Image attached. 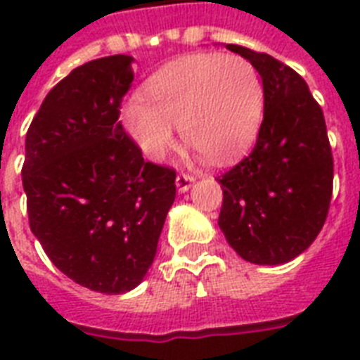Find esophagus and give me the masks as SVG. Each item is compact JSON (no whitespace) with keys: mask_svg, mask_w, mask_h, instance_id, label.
I'll return each instance as SVG.
<instances>
[{"mask_svg":"<svg viewBox=\"0 0 360 360\" xmlns=\"http://www.w3.org/2000/svg\"><path fill=\"white\" fill-rule=\"evenodd\" d=\"M196 181V177L191 174H179L175 177V185H177V191L186 192L192 186V183Z\"/></svg>","mask_w":360,"mask_h":360,"instance_id":"obj_1","label":"esophagus"}]
</instances>
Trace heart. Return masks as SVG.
Listing matches in <instances>:
<instances>
[{
	"label": "heart",
	"mask_w": 360,
	"mask_h": 360,
	"mask_svg": "<svg viewBox=\"0 0 360 360\" xmlns=\"http://www.w3.org/2000/svg\"><path fill=\"white\" fill-rule=\"evenodd\" d=\"M265 91L256 67L239 56L192 53L168 63L124 110V124L151 158L183 140L214 162L239 155L263 120Z\"/></svg>",
	"instance_id": "obj_1"
}]
</instances>
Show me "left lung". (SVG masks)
Masks as SVG:
<instances>
[{"mask_svg":"<svg viewBox=\"0 0 360 360\" xmlns=\"http://www.w3.org/2000/svg\"><path fill=\"white\" fill-rule=\"evenodd\" d=\"M262 76L265 106L256 146L219 175V226L243 259L278 265L312 245L329 214L335 162L323 110L301 75L273 56L226 44Z\"/></svg>","mask_w":360,"mask_h":360,"instance_id":"1","label":"left lung"}]
</instances>
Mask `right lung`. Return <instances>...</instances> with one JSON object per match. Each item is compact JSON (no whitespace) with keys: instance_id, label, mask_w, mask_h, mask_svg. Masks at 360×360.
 <instances>
[{"instance_id":"add662e5","label":"right lung","mask_w":360,"mask_h":360,"mask_svg":"<svg viewBox=\"0 0 360 360\" xmlns=\"http://www.w3.org/2000/svg\"><path fill=\"white\" fill-rule=\"evenodd\" d=\"M132 58L76 67L25 134L27 217L50 262L76 284L117 295L151 267L175 200V169L147 162L120 121Z\"/></svg>"}]
</instances>
